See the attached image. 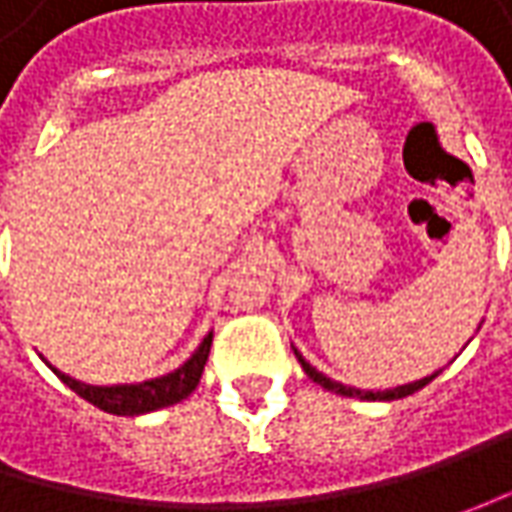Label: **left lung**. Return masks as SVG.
Masks as SVG:
<instances>
[{"instance_id":"8db88e82","label":"left lung","mask_w":512,"mask_h":512,"mask_svg":"<svg viewBox=\"0 0 512 512\" xmlns=\"http://www.w3.org/2000/svg\"><path fill=\"white\" fill-rule=\"evenodd\" d=\"M293 353H296V359L302 362V370H305L307 376L313 379L316 384H322L325 390H333V393H339V396H359V399H367V402H393V399H404V396H410V393H416V390H422L424 384H430L439 373H433V376H427V379H419V382H410V384H402V387H393V390H379V393H373V390H356V387H347V384H339L333 382V379H327L325 373H319L316 367L310 362L302 359V353L293 347Z\"/></svg>"}]
</instances>
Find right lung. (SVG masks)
<instances>
[{
    "mask_svg": "<svg viewBox=\"0 0 512 512\" xmlns=\"http://www.w3.org/2000/svg\"><path fill=\"white\" fill-rule=\"evenodd\" d=\"M210 344H213V333H207L205 342L199 344V350L179 370H173V373L162 376V379H150V382L142 384L93 387V384L70 379L65 373H59L56 367H50V370L68 384L73 393H79L93 407H99L105 413H116V416H139V413H150V410H159V407H170V404L182 402V399H187L196 390V384L202 379V370H205Z\"/></svg>",
    "mask_w": 512,
    "mask_h": 512,
    "instance_id": "right-lung-1",
    "label": "right lung"
}]
</instances>
